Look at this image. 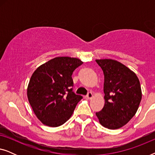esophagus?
Segmentation results:
<instances>
[{"label": "esophagus", "instance_id": "obj_1", "mask_svg": "<svg viewBox=\"0 0 155 155\" xmlns=\"http://www.w3.org/2000/svg\"><path fill=\"white\" fill-rule=\"evenodd\" d=\"M92 97H93V95H92V92H90L87 93V98L89 99H90L92 98Z\"/></svg>", "mask_w": 155, "mask_h": 155}]
</instances>
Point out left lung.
Listing matches in <instances>:
<instances>
[{
    "label": "left lung",
    "mask_w": 155,
    "mask_h": 155,
    "mask_svg": "<svg viewBox=\"0 0 155 155\" xmlns=\"http://www.w3.org/2000/svg\"><path fill=\"white\" fill-rule=\"evenodd\" d=\"M104 75L105 104L96 116L101 126L118 129L125 126L138 109L142 99L141 87L136 74L112 59L96 60Z\"/></svg>",
    "instance_id": "obj_1"
}]
</instances>
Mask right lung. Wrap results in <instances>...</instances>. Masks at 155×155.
<instances>
[{"instance_id": "obj_1", "label": "right lung", "mask_w": 155, "mask_h": 155, "mask_svg": "<svg viewBox=\"0 0 155 155\" xmlns=\"http://www.w3.org/2000/svg\"><path fill=\"white\" fill-rule=\"evenodd\" d=\"M83 62L71 57H56L34 72L27 87V98L34 113L46 126L58 127L71 118L82 99L73 92V71Z\"/></svg>"}]
</instances>
